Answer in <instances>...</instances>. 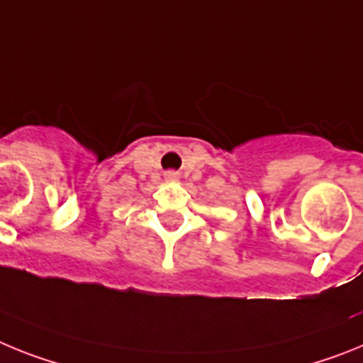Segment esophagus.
I'll list each match as a JSON object with an SVG mask.
<instances>
[{"label":"esophagus","mask_w":363,"mask_h":363,"mask_svg":"<svg viewBox=\"0 0 363 363\" xmlns=\"http://www.w3.org/2000/svg\"><path fill=\"white\" fill-rule=\"evenodd\" d=\"M166 179H169V181H175V179H177V172H166Z\"/></svg>","instance_id":"34e87169"}]
</instances>
